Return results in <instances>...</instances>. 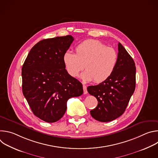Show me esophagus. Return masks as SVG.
<instances>
[{
	"label": "esophagus",
	"instance_id": "34e87169",
	"mask_svg": "<svg viewBox=\"0 0 158 158\" xmlns=\"http://www.w3.org/2000/svg\"><path fill=\"white\" fill-rule=\"evenodd\" d=\"M83 90H84V94H87V87L85 85H83Z\"/></svg>",
	"mask_w": 158,
	"mask_h": 158
}]
</instances>
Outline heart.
<instances>
[{"label":"heart","mask_w":158,"mask_h":158,"mask_svg":"<svg viewBox=\"0 0 158 158\" xmlns=\"http://www.w3.org/2000/svg\"><path fill=\"white\" fill-rule=\"evenodd\" d=\"M76 54L65 51L62 60L67 73L76 77L84 68L81 77L85 81L100 83L107 79L114 72L118 62V54L113 48L101 41L88 39L78 44Z\"/></svg>","instance_id":"heart-1"}]
</instances>
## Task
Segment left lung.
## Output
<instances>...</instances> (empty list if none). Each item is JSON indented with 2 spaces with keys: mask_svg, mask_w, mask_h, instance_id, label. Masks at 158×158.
I'll return each instance as SVG.
<instances>
[{
  "mask_svg": "<svg viewBox=\"0 0 158 158\" xmlns=\"http://www.w3.org/2000/svg\"><path fill=\"white\" fill-rule=\"evenodd\" d=\"M118 62L114 72L104 82L87 87L88 93L96 98L97 107L90 111L101 122L113 121L126 110L136 87V66L131 56L118 44Z\"/></svg>",
  "mask_w": 158,
  "mask_h": 158,
  "instance_id": "1",
  "label": "left lung"
}]
</instances>
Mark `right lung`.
Segmentation results:
<instances>
[{
    "mask_svg": "<svg viewBox=\"0 0 158 158\" xmlns=\"http://www.w3.org/2000/svg\"><path fill=\"white\" fill-rule=\"evenodd\" d=\"M73 40L71 35L42 40L22 65V93L34 114L45 122L59 121L67 100L83 94L82 84L67 73L62 60Z\"/></svg>",
    "mask_w": 158,
    "mask_h": 158,
    "instance_id": "1",
    "label": "right lung"
}]
</instances>
